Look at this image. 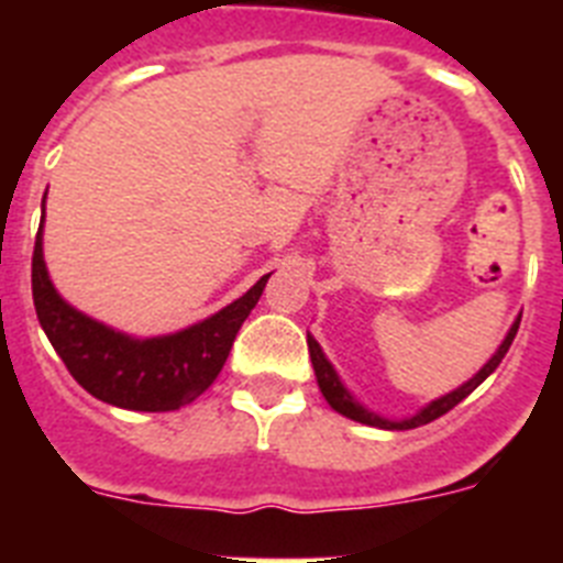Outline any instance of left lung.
<instances>
[{"label":"left lung","mask_w":563,"mask_h":563,"mask_svg":"<svg viewBox=\"0 0 563 563\" xmlns=\"http://www.w3.org/2000/svg\"><path fill=\"white\" fill-rule=\"evenodd\" d=\"M519 321H521V316H516V321H514V324H510V330H507L505 341L499 343V350H496L494 355H490V361H487L485 366H482V369L476 372L474 377H471V380H465V383H462V386H456V389L449 391V395H442V397H437V400L426 402V406H422L420 411H415V415H409V417H383V415H377V411L366 409V406H363V402L357 400V397L352 395V391L346 389V386H343V380H341V377H338L335 366H332V363L327 361L324 350H321V343H318L316 338L310 335V332H307V346H310V361H312V369H316L318 389H321L324 400L330 402V406L338 411V415L350 417V420H355V422H363V426H372V429L409 431V429H417V426H426V422L437 420V417L449 415V411L454 409L456 402L465 400V397L471 395V391H474L476 386H479V383L485 380V377L494 375L496 366H499V363H501V357H505L507 350H510V343H514L516 332H519Z\"/></svg>","instance_id":"1"}]
</instances>
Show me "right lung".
Returning <instances> with one entry per match:
<instances>
[{
	"label": "right lung",
	"instance_id": "1",
	"mask_svg": "<svg viewBox=\"0 0 563 563\" xmlns=\"http://www.w3.org/2000/svg\"><path fill=\"white\" fill-rule=\"evenodd\" d=\"M42 228L33 247V305L38 324L69 375L89 395L118 409L174 411L197 400L222 372L239 327L245 324L271 278V273L262 276L233 305L186 330L134 338L64 301L44 265Z\"/></svg>",
	"mask_w": 563,
	"mask_h": 563
}]
</instances>
